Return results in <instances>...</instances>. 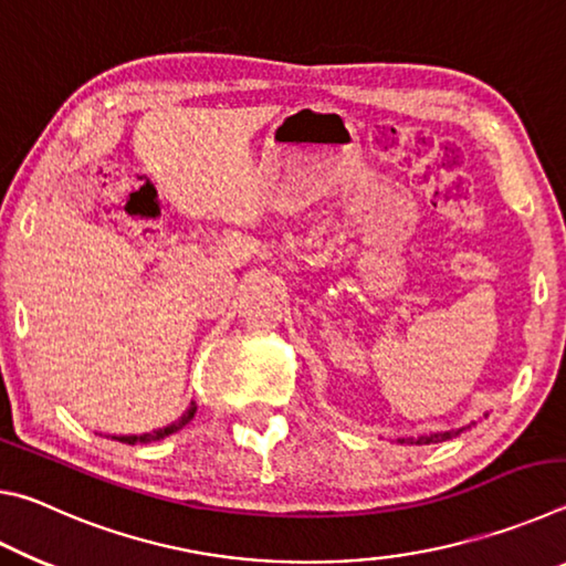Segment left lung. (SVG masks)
Here are the masks:
<instances>
[{
	"mask_svg": "<svg viewBox=\"0 0 566 566\" xmlns=\"http://www.w3.org/2000/svg\"><path fill=\"white\" fill-rule=\"evenodd\" d=\"M462 432V429H459ZM459 432H439V434H429V437H419V439H407L409 444H432V442H447V439H452ZM399 442H405V439H399Z\"/></svg>",
	"mask_w": 566,
	"mask_h": 566,
	"instance_id": "1",
	"label": "left lung"
}]
</instances>
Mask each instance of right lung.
I'll use <instances>...</instances> for the list:
<instances>
[{"label": "right lung", "mask_w": 566, "mask_h": 566, "mask_svg": "<svg viewBox=\"0 0 566 566\" xmlns=\"http://www.w3.org/2000/svg\"><path fill=\"white\" fill-rule=\"evenodd\" d=\"M195 411H197V407H195V401H191V407L187 409V415L181 417L179 421H175V424H169V427H165V429H157V432H151V434H142V437H117L119 442H124V444H147V442H157V439H165V437H169V434H175L177 429H181L187 424V421L195 417Z\"/></svg>", "instance_id": "1"}]
</instances>
